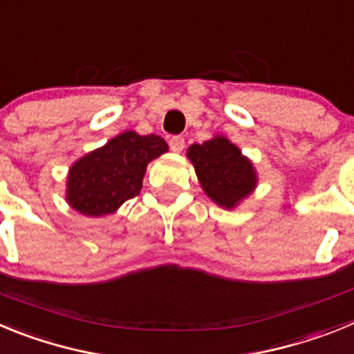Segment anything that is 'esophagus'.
Listing matches in <instances>:
<instances>
[{
  "instance_id": "esophagus-1",
  "label": "esophagus",
  "mask_w": 354,
  "mask_h": 354,
  "mask_svg": "<svg viewBox=\"0 0 354 354\" xmlns=\"http://www.w3.org/2000/svg\"><path fill=\"white\" fill-rule=\"evenodd\" d=\"M170 149L174 150V152H180V150L184 149V145H186V143H184V138L183 136H171L170 138Z\"/></svg>"
}]
</instances>
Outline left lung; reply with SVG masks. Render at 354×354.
<instances>
[{"label":"left lung","mask_w":354,"mask_h":354,"mask_svg":"<svg viewBox=\"0 0 354 354\" xmlns=\"http://www.w3.org/2000/svg\"><path fill=\"white\" fill-rule=\"evenodd\" d=\"M200 186L220 207L234 209L257 186V171L239 147L225 136H214L187 149Z\"/></svg>","instance_id":"left-lung-1"}]
</instances>
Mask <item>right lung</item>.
Segmentation results:
<instances>
[{
    "label": "right lung",
    "mask_w": 354,
    "mask_h": 354,
    "mask_svg": "<svg viewBox=\"0 0 354 354\" xmlns=\"http://www.w3.org/2000/svg\"><path fill=\"white\" fill-rule=\"evenodd\" d=\"M168 152L158 134L126 131L77 159L68 170L67 204L84 216H106L142 189L147 165Z\"/></svg>",
    "instance_id": "add662e5"
}]
</instances>
